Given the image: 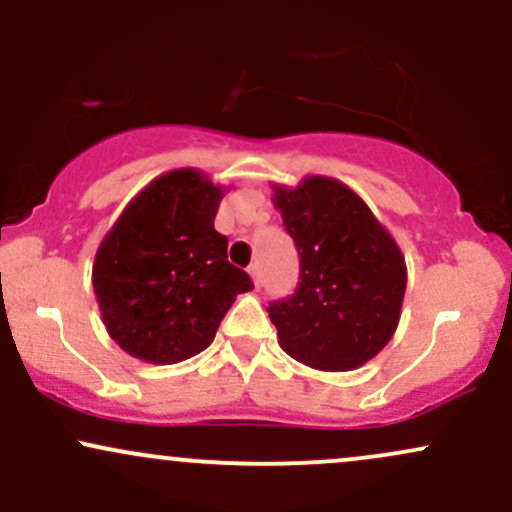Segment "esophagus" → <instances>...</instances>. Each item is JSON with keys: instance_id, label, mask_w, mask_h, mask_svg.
Listing matches in <instances>:
<instances>
[{"instance_id": "1", "label": "esophagus", "mask_w": 512, "mask_h": 512, "mask_svg": "<svg viewBox=\"0 0 512 512\" xmlns=\"http://www.w3.org/2000/svg\"><path fill=\"white\" fill-rule=\"evenodd\" d=\"M248 274L252 276V284H255V289H260V286H262V276H260V264H250V267H248Z\"/></svg>"}]
</instances>
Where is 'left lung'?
Returning <instances> with one entry per match:
<instances>
[{"instance_id":"obj_1","label":"left lung","mask_w":512,"mask_h":512,"mask_svg":"<svg viewBox=\"0 0 512 512\" xmlns=\"http://www.w3.org/2000/svg\"><path fill=\"white\" fill-rule=\"evenodd\" d=\"M274 204L301 255L296 291L267 308L281 349L317 370L363 366L397 330L407 289L402 250L334 178L276 185Z\"/></svg>"}]
</instances>
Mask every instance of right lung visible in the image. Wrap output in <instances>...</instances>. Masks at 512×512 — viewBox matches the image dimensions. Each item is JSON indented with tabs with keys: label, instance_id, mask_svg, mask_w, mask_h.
Instances as JSON below:
<instances>
[{
	"label": "right lung",
	"instance_id": "1",
	"mask_svg": "<svg viewBox=\"0 0 512 512\" xmlns=\"http://www.w3.org/2000/svg\"><path fill=\"white\" fill-rule=\"evenodd\" d=\"M223 197L195 168L170 170L127 204L93 262V291L110 337L146 363H180L214 342L250 276L233 267L214 228Z\"/></svg>",
	"mask_w": 512,
	"mask_h": 512
}]
</instances>
